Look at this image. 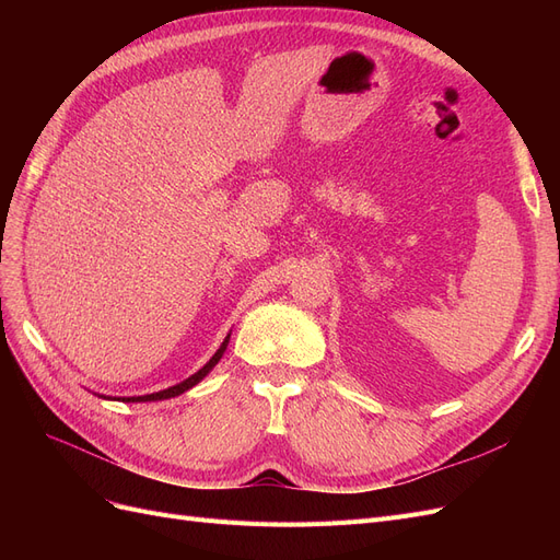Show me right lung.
I'll use <instances>...</instances> for the list:
<instances>
[{
    "mask_svg": "<svg viewBox=\"0 0 560 560\" xmlns=\"http://www.w3.org/2000/svg\"><path fill=\"white\" fill-rule=\"evenodd\" d=\"M231 336V334H229ZM229 336L224 338V343H222V348H219L214 354H212V360L202 366L200 371H196L194 376H189L186 381H182V383H177V385H173V387H167V389H161V393H154V395H142V397H124V401H156V399H171V397H177V395H182V393H186V389L189 387H194L196 383H200L202 378H206L210 371L214 369V364L222 360V354H224V350H226V346H229Z\"/></svg>",
    "mask_w": 560,
    "mask_h": 560,
    "instance_id": "add662e5",
    "label": "right lung"
}]
</instances>
